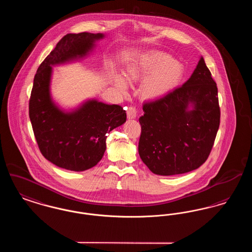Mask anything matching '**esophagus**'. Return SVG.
I'll return each mask as SVG.
<instances>
[{
  "instance_id": "1",
  "label": "esophagus",
  "mask_w": 252,
  "mask_h": 252,
  "mask_svg": "<svg viewBox=\"0 0 252 252\" xmlns=\"http://www.w3.org/2000/svg\"><path fill=\"white\" fill-rule=\"evenodd\" d=\"M126 114H127V118L128 119H134L137 116V110L135 107H129L126 110Z\"/></svg>"
}]
</instances>
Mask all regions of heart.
I'll return each instance as SVG.
<instances>
[{
    "mask_svg": "<svg viewBox=\"0 0 252 252\" xmlns=\"http://www.w3.org/2000/svg\"><path fill=\"white\" fill-rule=\"evenodd\" d=\"M183 74V66L170 55L153 52L131 65L127 69L126 78L129 83L144 81L141 86L142 96L157 100L172 93L180 85ZM115 84L123 93H126L127 84L121 76H115Z\"/></svg>",
    "mask_w": 252,
    "mask_h": 252,
    "instance_id": "heart-1",
    "label": "heart"
}]
</instances>
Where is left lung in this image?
Here are the masks:
<instances>
[{
  "label": "left lung",
  "instance_id": "left-lung-1",
  "mask_svg": "<svg viewBox=\"0 0 252 252\" xmlns=\"http://www.w3.org/2000/svg\"><path fill=\"white\" fill-rule=\"evenodd\" d=\"M217 94L216 81L201 58L181 87L144 103V114L139 119V155L151 172L180 175L207 160L220 124Z\"/></svg>",
  "mask_w": 252,
  "mask_h": 252
}]
</instances>
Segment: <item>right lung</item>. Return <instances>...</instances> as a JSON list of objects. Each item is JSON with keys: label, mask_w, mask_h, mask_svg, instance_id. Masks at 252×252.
Masks as SVG:
<instances>
[{"label": "right lung", "mask_w": 252, "mask_h": 252, "mask_svg": "<svg viewBox=\"0 0 252 252\" xmlns=\"http://www.w3.org/2000/svg\"><path fill=\"white\" fill-rule=\"evenodd\" d=\"M103 34H67L41 62L29 99V117L43 157L60 168L85 171L95 166L106 151L107 134L123 125L126 113L118 105L88 101L77 110L65 113L51 100L52 65L81 58Z\"/></svg>", "instance_id": "right-lung-1"}]
</instances>
